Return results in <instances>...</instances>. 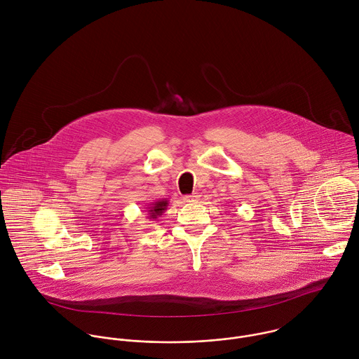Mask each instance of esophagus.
Returning <instances> with one entry per match:
<instances>
[{
    "label": "esophagus",
    "mask_w": 359,
    "mask_h": 359,
    "mask_svg": "<svg viewBox=\"0 0 359 359\" xmlns=\"http://www.w3.org/2000/svg\"><path fill=\"white\" fill-rule=\"evenodd\" d=\"M198 198H200V196H198L197 193L190 194V196H184V197H183V200H184L186 203H196V201H198Z\"/></svg>",
    "instance_id": "34e87169"
}]
</instances>
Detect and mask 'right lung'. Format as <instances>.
I'll return each mask as SVG.
<instances>
[{
    "instance_id": "obj_1",
    "label": "right lung",
    "mask_w": 359,
    "mask_h": 359,
    "mask_svg": "<svg viewBox=\"0 0 359 359\" xmlns=\"http://www.w3.org/2000/svg\"><path fill=\"white\" fill-rule=\"evenodd\" d=\"M168 205H169V200H166V198L149 203L148 207H147V219L156 220L158 217H161V215L166 211Z\"/></svg>"
}]
</instances>
